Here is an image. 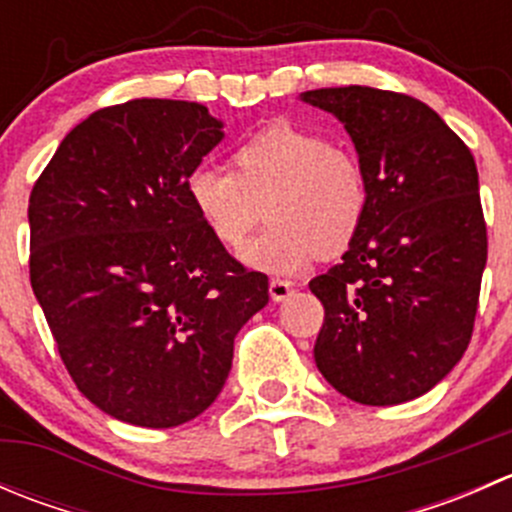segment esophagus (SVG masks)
<instances>
[{"mask_svg":"<svg viewBox=\"0 0 512 512\" xmlns=\"http://www.w3.org/2000/svg\"><path fill=\"white\" fill-rule=\"evenodd\" d=\"M292 292H294L292 282H287V280H272L270 282V297L275 299V302H285Z\"/></svg>","mask_w":512,"mask_h":512,"instance_id":"obj_1","label":"esophagus"}]
</instances>
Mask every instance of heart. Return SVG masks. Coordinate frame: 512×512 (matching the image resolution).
Instances as JSON below:
<instances>
[{"mask_svg": "<svg viewBox=\"0 0 512 512\" xmlns=\"http://www.w3.org/2000/svg\"><path fill=\"white\" fill-rule=\"evenodd\" d=\"M230 168L198 165L185 178V195L195 218L230 252L242 250L265 203L270 227L245 250V262L257 270L292 275L317 252L347 250L364 225V168L319 133L275 123L242 141Z\"/></svg>", "mask_w": 512, "mask_h": 512, "instance_id": "b5f03b06", "label": "heart"}]
</instances>
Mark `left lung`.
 Wrapping results in <instances>:
<instances>
[{
  "label": "left lung",
  "instance_id": "1",
  "mask_svg": "<svg viewBox=\"0 0 512 512\" xmlns=\"http://www.w3.org/2000/svg\"><path fill=\"white\" fill-rule=\"evenodd\" d=\"M302 98L344 123L369 183L342 262L309 282L324 304L314 361L356 404H404L471 342L488 260L476 160L414 96L339 86Z\"/></svg>",
  "mask_w": 512,
  "mask_h": 512
}]
</instances>
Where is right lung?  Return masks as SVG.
Here are the masks:
<instances>
[{"label":"right lung","mask_w":512,"mask_h":512,"mask_svg":"<svg viewBox=\"0 0 512 512\" xmlns=\"http://www.w3.org/2000/svg\"><path fill=\"white\" fill-rule=\"evenodd\" d=\"M203 103L133 98L81 121L29 195V277L76 389L118 421L173 428L223 391L267 304L195 218L185 178L220 141Z\"/></svg>","instance_id":"1"}]
</instances>
